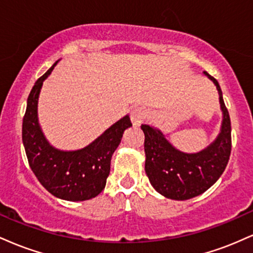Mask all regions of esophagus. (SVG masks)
I'll use <instances>...</instances> for the list:
<instances>
[{
  "instance_id": "34e87169",
  "label": "esophagus",
  "mask_w": 253,
  "mask_h": 253,
  "mask_svg": "<svg viewBox=\"0 0 253 253\" xmlns=\"http://www.w3.org/2000/svg\"><path fill=\"white\" fill-rule=\"evenodd\" d=\"M145 118V110L140 107H136L130 110V121H132L133 126H139L144 121Z\"/></svg>"
}]
</instances>
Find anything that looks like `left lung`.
Segmentation results:
<instances>
[{
	"label": "left lung",
	"mask_w": 253,
	"mask_h": 253,
	"mask_svg": "<svg viewBox=\"0 0 253 253\" xmlns=\"http://www.w3.org/2000/svg\"><path fill=\"white\" fill-rule=\"evenodd\" d=\"M216 86L222 113L219 134L199 152L176 149L164 133L152 125H141L145 134V172L151 185L167 199L184 201L201 195L215 183L227 167L231 155V120L222 91L214 77L203 72Z\"/></svg>",
	"instance_id": "1"
}]
</instances>
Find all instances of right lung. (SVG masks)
<instances>
[{"label":"right lung","instance_id":"obj_1","mask_svg":"<svg viewBox=\"0 0 253 253\" xmlns=\"http://www.w3.org/2000/svg\"><path fill=\"white\" fill-rule=\"evenodd\" d=\"M59 60L37 81L31 90L22 123V143L32 171L48 193L65 201H85L97 196L106 187L113 153L121 143L124 132L132 124L127 114L82 149L54 147L39 124L38 102L43 82Z\"/></svg>","mask_w":253,"mask_h":253}]
</instances>
